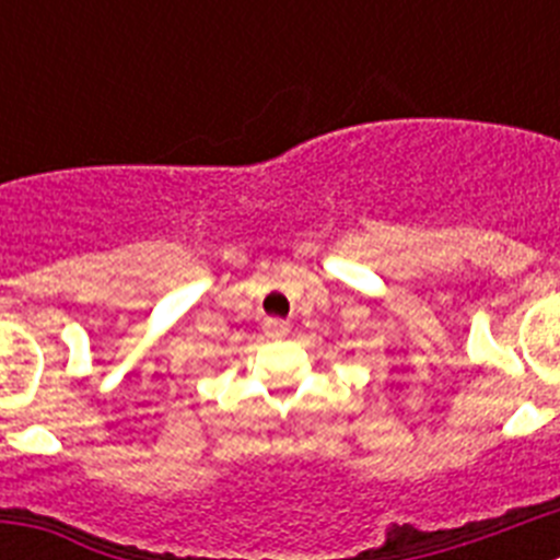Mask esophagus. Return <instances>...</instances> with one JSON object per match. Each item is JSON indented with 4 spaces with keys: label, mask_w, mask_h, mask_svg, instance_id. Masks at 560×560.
<instances>
[{
    "label": "esophagus",
    "mask_w": 560,
    "mask_h": 560,
    "mask_svg": "<svg viewBox=\"0 0 560 560\" xmlns=\"http://www.w3.org/2000/svg\"><path fill=\"white\" fill-rule=\"evenodd\" d=\"M264 328H266V334H271V336H285L291 330L289 323H283V319H266Z\"/></svg>",
    "instance_id": "obj_1"
}]
</instances>
